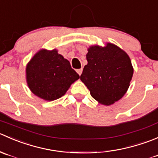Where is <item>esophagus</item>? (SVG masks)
<instances>
[{
  "mask_svg": "<svg viewBox=\"0 0 158 158\" xmlns=\"http://www.w3.org/2000/svg\"><path fill=\"white\" fill-rule=\"evenodd\" d=\"M82 71H83L82 68H81V69H77V74H79V75H81V74H82Z\"/></svg>",
  "mask_w": 158,
  "mask_h": 158,
  "instance_id": "esophagus-1",
  "label": "esophagus"
}]
</instances>
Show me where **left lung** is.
Returning <instances> with one entry per match:
<instances>
[{
  "label": "left lung",
  "mask_w": 158,
  "mask_h": 158,
  "mask_svg": "<svg viewBox=\"0 0 158 158\" xmlns=\"http://www.w3.org/2000/svg\"><path fill=\"white\" fill-rule=\"evenodd\" d=\"M87 64L81 80L96 101L110 105L121 99L130 86L133 67L130 57L112 44L101 48L90 47L87 54Z\"/></svg>",
  "instance_id": "8db88e82"
}]
</instances>
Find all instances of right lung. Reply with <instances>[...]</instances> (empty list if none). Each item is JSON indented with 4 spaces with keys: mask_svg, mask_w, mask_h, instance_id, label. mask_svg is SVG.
<instances>
[{
    "mask_svg": "<svg viewBox=\"0 0 158 158\" xmlns=\"http://www.w3.org/2000/svg\"><path fill=\"white\" fill-rule=\"evenodd\" d=\"M26 72L31 91L46 101L60 98L80 77L70 62L56 50L37 53L28 63Z\"/></svg>",
    "mask_w": 158,
    "mask_h": 158,
    "instance_id": "obj_1",
    "label": "right lung"
}]
</instances>
